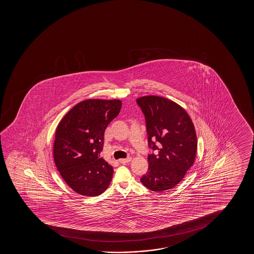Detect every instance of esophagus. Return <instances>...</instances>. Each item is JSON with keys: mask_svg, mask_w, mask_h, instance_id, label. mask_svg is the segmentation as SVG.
I'll return each mask as SVG.
<instances>
[{"mask_svg": "<svg viewBox=\"0 0 254 254\" xmlns=\"http://www.w3.org/2000/svg\"><path fill=\"white\" fill-rule=\"evenodd\" d=\"M131 160H132V158H131V157H127V158H126V159H121L120 162L122 164L129 163Z\"/></svg>", "mask_w": 254, "mask_h": 254, "instance_id": "34e87169", "label": "esophagus"}]
</instances>
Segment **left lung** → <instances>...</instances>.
<instances>
[{"label": "left lung", "mask_w": 254, "mask_h": 254, "mask_svg": "<svg viewBox=\"0 0 254 254\" xmlns=\"http://www.w3.org/2000/svg\"><path fill=\"white\" fill-rule=\"evenodd\" d=\"M146 120L149 167L140 181L151 191H163L181 182L194 162L197 138L184 108L160 96L136 100Z\"/></svg>", "instance_id": "1"}]
</instances>
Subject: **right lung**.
Listing matches in <instances>:
<instances>
[{"instance_id": "add662e5", "label": "right lung", "mask_w": 254, "mask_h": 254, "mask_svg": "<svg viewBox=\"0 0 254 254\" xmlns=\"http://www.w3.org/2000/svg\"><path fill=\"white\" fill-rule=\"evenodd\" d=\"M119 100H87L75 105L57 127L54 144L56 167L66 184L85 196H96L108 188L113 167L101 158L104 132L119 115Z\"/></svg>"}]
</instances>
